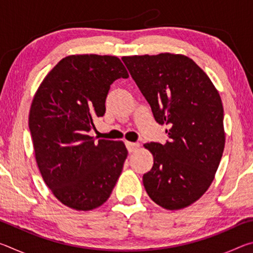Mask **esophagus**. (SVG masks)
I'll return each instance as SVG.
<instances>
[{"instance_id": "1", "label": "esophagus", "mask_w": 253, "mask_h": 253, "mask_svg": "<svg viewBox=\"0 0 253 253\" xmlns=\"http://www.w3.org/2000/svg\"><path fill=\"white\" fill-rule=\"evenodd\" d=\"M126 146H127L128 152L132 153V152H135V151H137V149H138L139 144L138 143H132V142H126Z\"/></svg>"}]
</instances>
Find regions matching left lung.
Returning <instances> with one entry per match:
<instances>
[{"label": "left lung", "instance_id": "obj_1", "mask_svg": "<svg viewBox=\"0 0 253 253\" xmlns=\"http://www.w3.org/2000/svg\"><path fill=\"white\" fill-rule=\"evenodd\" d=\"M122 60L151 105L155 121L169 125V142L147 143L154 164L143 184L166 210L193 204L211 185L225 144L219 91L193 60L183 54L130 55Z\"/></svg>", "mask_w": 253, "mask_h": 253}]
</instances>
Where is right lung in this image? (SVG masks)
I'll return each instance as SVG.
<instances>
[{
    "label": "right lung",
    "mask_w": 253,
    "mask_h": 253,
    "mask_svg": "<svg viewBox=\"0 0 253 253\" xmlns=\"http://www.w3.org/2000/svg\"><path fill=\"white\" fill-rule=\"evenodd\" d=\"M128 77L117 57L72 54L53 67L33 97L29 128L38 168L68 208L100 207L116 185L128 154L125 144L95 142L88 131L105 115L110 84Z\"/></svg>",
    "instance_id": "1"
}]
</instances>
